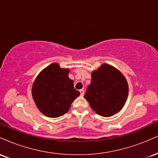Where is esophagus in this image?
Returning <instances> with one entry per match:
<instances>
[{
  "instance_id": "34e87169",
  "label": "esophagus",
  "mask_w": 158,
  "mask_h": 158,
  "mask_svg": "<svg viewBox=\"0 0 158 158\" xmlns=\"http://www.w3.org/2000/svg\"><path fill=\"white\" fill-rule=\"evenodd\" d=\"M79 92H80L81 96H84V94H85V90H83V89L79 90Z\"/></svg>"
}]
</instances>
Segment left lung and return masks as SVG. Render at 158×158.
<instances>
[{"label":"left lung","mask_w":158,"mask_h":158,"mask_svg":"<svg viewBox=\"0 0 158 158\" xmlns=\"http://www.w3.org/2000/svg\"><path fill=\"white\" fill-rule=\"evenodd\" d=\"M128 94L126 77L118 69L105 63L92 71L91 81L84 97L96 113L108 117L120 111Z\"/></svg>","instance_id":"obj_1"}]
</instances>
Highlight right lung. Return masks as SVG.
<instances>
[{"label":"right lung","instance_id":"add662e5","mask_svg":"<svg viewBox=\"0 0 158 158\" xmlns=\"http://www.w3.org/2000/svg\"><path fill=\"white\" fill-rule=\"evenodd\" d=\"M69 73V68H61L58 63H52L35 78L32 87V99L38 109L47 117L56 118L64 115L80 95L74 88Z\"/></svg>","mask_w":158,"mask_h":158}]
</instances>
